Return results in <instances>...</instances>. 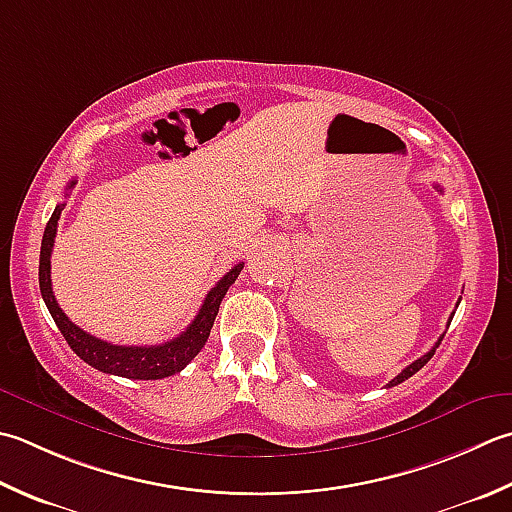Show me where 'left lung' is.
<instances>
[{
  "label": "left lung",
  "instance_id": "obj_1",
  "mask_svg": "<svg viewBox=\"0 0 512 512\" xmlns=\"http://www.w3.org/2000/svg\"><path fill=\"white\" fill-rule=\"evenodd\" d=\"M435 188L439 190V193H442V188H439V186H435ZM450 319H453V317H450ZM442 339H444V335H442V337H439V342H437V344H435L433 348H430L426 355H422V357H419V359H415V362H413V364H410V366H406V368L402 370V373H399V375H397V377L393 379V382H390L388 386H397V384H402V382H406V379H408V377H413V375L417 373V370H419V368H424V366H426V364L430 362V357H433V355H435V348H437L439 344H442Z\"/></svg>",
  "mask_w": 512,
  "mask_h": 512
}]
</instances>
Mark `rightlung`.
<instances>
[{
	"label": "right lung",
	"mask_w": 512,
	"mask_h": 512,
	"mask_svg": "<svg viewBox=\"0 0 512 512\" xmlns=\"http://www.w3.org/2000/svg\"><path fill=\"white\" fill-rule=\"evenodd\" d=\"M75 184L77 182L73 179V182L66 186V193ZM62 210H64V204L55 206L53 215H50L44 230L42 253H39V290H42V297L50 310V315H53L57 328L62 330L68 346L73 348L77 357H82L88 366L102 370V373L128 377V379H162V377L179 373V370H184V366L190 362V359L204 348L206 339L210 335V328H213V322L217 317L219 304H222L230 284H235L237 275L242 273L244 262L230 268L228 273L215 284V288H210V293L206 295L197 317L188 324V328L182 335H177L175 339H170V342H164L159 346H115L110 342H104V339L86 333V330L70 322L53 295V286H50V255H53L57 222H59V215H62Z\"/></svg>",
	"instance_id": "add662e5"
}]
</instances>
